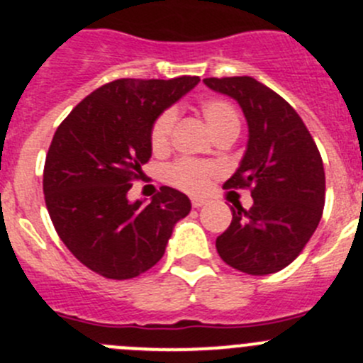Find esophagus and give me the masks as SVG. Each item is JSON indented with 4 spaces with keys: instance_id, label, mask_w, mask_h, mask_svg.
Wrapping results in <instances>:
<instances>
[{
    "instance_id": "esophagus-1",
    "label": "esophagus",
    "mask_w": 363,
    "mask_h": 363,
    "mask_svg": "<svg viewBox=\"0 0 363 363\" xmlns=\"http://www.w3.org/2000/svg\"><path fill=\"white\" fill-rule=\"evenodd\" d=\"M204 204H206V199H201V197H194L192 199L194 208H201V206H204Z\"/></svg>"
}]
</instances>
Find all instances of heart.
I'll use <instances>...</instances> for the list:
<instances>
[{
    "label": "heart",
    "instance_id": "b5f03b06",
    "mask_svg": "<svg viewBox=\"0 0 363 363\" xmlns=\"http://www.w3.org/2000/svg\"><path fill=\"white\" fill-rule=\"evenodd\" d=\"M201 113H203L204 120L208 121L213 134L224 135V134H238L240 130V116L238 111L235 109L233 104L222 99H204L199 104ZM177 109L169 107L164 113L157 116L153 121L152 130H150V145H152L153 152L162 153L169 148L171 135H173L174 123H177ZM218 174V167L211 162H201V160H190L182 159L177 160L174 164L166 167L164 177L171 185L178 186V189L185 190L190 194H201L208 189L210 180Z\"/></svg>",
    "mask_w": 363,
    "mask_h": 363
}]
</instances>
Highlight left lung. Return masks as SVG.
<instances>
[{"label":"left lung","instance_id":"obj_1","mask_svg":"<svg viewBox=\"0 0 363 363\" xmlns=\"http://www.w3.org/2000/svg\"><path fill=\"white\" fill-rule=\"evenodd\" d=\"M203 82L236 100L249 127L245 153L224 189L250 186L254 204L231 208L233 220L217 238V252L243 274H275L302 252L321 220V155L302 118L268 86L249 75Z\"/></svg>","mask_w":363,"mask_h":363}]
</instances>
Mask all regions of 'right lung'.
<instances>
[{
  "label": "right lung",
  "mask_w": 363,
  "mask_h": 363,
  "mask_svg": "<svg viewBox=\"0 0 363 363\" xmlns=\"http://www.w3.org/2000/svg\"><path fill=\"white\" fill-rule=\"evenodd\" d=\"M199 77L118 79L72 109L45 157L44 194L56 233L89 270L125 281L160 261L190 199L162 186L145 201H128L132 182L152 157L150 130L160 113Z\"/></svg>",
  "instance_id": "obj_1"
}]
</instances>
